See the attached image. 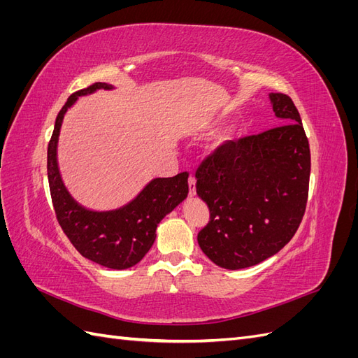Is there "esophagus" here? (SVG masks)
Here are the masks:
<instances>
[{
    "label": "esophagus",
    "mask_w": 358,
    "mask_h": 358,
    "mask_svg": "<svg viewBox=\"0 0 358 358\" xmlns=\"http://www.w3.org/2000/svg\"><path fill=\"white\" fill-rule=\"evenodd\" d=\"M188 183H189V196L194 197L196 196V178L191 175L188 179Z\"/></svg>",
    "instance_id": "1"
}]
</instances>
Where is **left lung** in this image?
<instances>
[{
  "mask_svg": "<svg viewBox=\"0 0 358 358\" xmlns=\"http://www.w3.org/2000/svg\"><path fill=\"white\" fill-rule=\"evenodd\" d=\"M282 125L225 142L196 171V189L210 212L199 233L216 266L237 270L278 254L305 215L310 150L297 107L288 95H268Z\"/></svg>",
  "mask_w": 358,
  "mask_h": 358,
  "instance_id": "8db88e82",
  "label": "left lung"
}]
</instances>
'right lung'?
I'll return each instance as SVG.
<instances>
[{
  "instance_id": "1",
  "label": "right lung",
  "mask_w": 358,
  "mask_h": 358,
  "mask_svg": "<svg viewBox=\"0 0 358 358\" xmlns=\"http://www.w3.org/2000/svg\"><path fill=\"white\" fill-rule=\"evenodd\" d=\"M96 90H113V86L96 82L71 94L59 110L48 146V179L57 220L73 246L96 264L124 270L136 266L148 254L161 220L187 199L188 173L152 179L134 200L115 210H90L76 201L64 185L58 167L59 129L64 115L76 100Z\"/></svg>"
}]
</instances>
